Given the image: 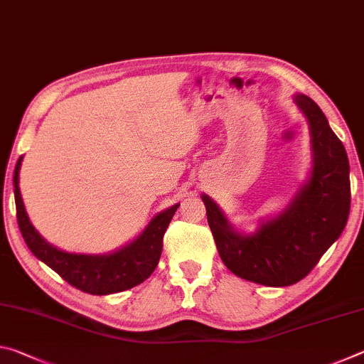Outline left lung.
<instances>
[{
    "label": "left lung",
    "mask_w": 364,
    "mask_h": 364,
    "mask_svg": "<svg viewBox=\"0 0 364 364\" xmlns=\"http://www.w3.org/2000/svg\"><path fill=\"white\" fill-rule=\"evenodd\" d=\"M294 102L310 128L311 168L291 202L263 218L257 230H236L212 197L202 194L220 258L239 278L269 287L291 286L315 268L350 213V164L342 141L318 104L305 95Z\"/></svg>",
    "instance_id": "1"
}]
</instances>
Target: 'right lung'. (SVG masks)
<instances>
[{"mask_svg": "<svg viewBox=\"0 0 364 364\" xmlns=\"http://www.w3.org/2000/svg\"><path fill=\"white\" fill-rule=\"evenodd\" d=\"M23 156L19 157L14 168V199L17 223L27 247L32 254L56 271L60 278L73 287L93 295H107L122 292L141 284L154 273L162 254L164 234L180 204L165 208L154 217L149 225L133 241L107 254H75L49 244L35 230L23 205L19 173Z\"/></svg>", "mask_w": 364, "mask_h": 364, "instance_id": "1", "label": "right lung"}]
</instances>
